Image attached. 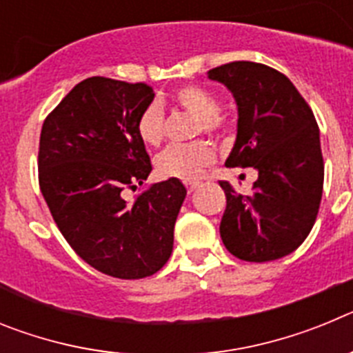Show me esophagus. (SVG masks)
<instances>
[{"label": "esophagus", "mask_w": 353, "mask_h": 353, "mask_svg": "<svg viewBox=\"0 0 353 353\" xmlns=\"http://www.w3.org/2000/svg\"><path fill=\"white\" fill-rule=\"evenodd\" d=\"M198 187H199V182H185L187 192H192L194 189H198Z\"/></svg>", "instance_id": "obj_1"}]
</instances>
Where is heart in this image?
Returning <instances> with one entry per match:
<instances>
[{
  "label": "heart",
  "mask_w": 353,
  "mask_h": 353,
  "mask_svg": "<svg viewBox=\"0 0 353 353\" xmlns=\"http://www.w3.org/2000/svg\"><path fill=\"white\" fill-rule=\"evenodd\" d=\"M174 101L183 111L198 118L196 132L215 134L221 129V104L207 90L199 86H183L176 92ZM136 132L145 145L157 146L164 138V108L150 102L136 121ZM215 161V152L207 141L170 145L155 159V170L161 176L179 180H196L205 168Z\"/></svg>",
  "instance_id": "b5f03b06"
}]
</instances>
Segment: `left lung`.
Here are the masks:
<instances>
[{
    "label": "left lung",
    "mask_w": 353,
    "mask_h": 353,
    "mask_svg": "<svg viewBox=\"0 0 353 353\" xmlns=\"http://www.w3.org/2000/svg\"><path fill=\"white\" fill-rule=\"evenodd\" d=\"M233 93L236 139L228 168H254L252 194H226L221 239L233 256L270 261L293 252L310 235L323 191V157L316 120L292 81L267 65L232 61L208 70Z\"/></svg>",
    "instance_id": "1"
}]
</instances>
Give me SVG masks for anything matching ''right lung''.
Returning <instances> with one entry per match:
<instances>
[{
  "label": "right lung",
  "mask_w": 353,
  "mask_h": 353,
  "mask_svg": "<svg viewBox=\"0 0 353 353\" xmlns=\"http://www.w3.org/2000/svg\"><path fill=\"white\" fill-rule=\"evenodd\" d=\"M154 97L145 83L88 77L40 132L39 183L56 226L86 263L118 279L148 277L166 265L187 194L170 179L132 203L123 198L152 171L136 121Z\"/></svg>",
  "instance_id": "obj_1"
}]
</instances>
